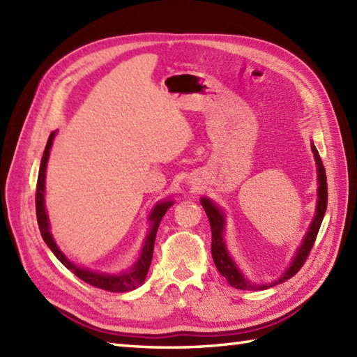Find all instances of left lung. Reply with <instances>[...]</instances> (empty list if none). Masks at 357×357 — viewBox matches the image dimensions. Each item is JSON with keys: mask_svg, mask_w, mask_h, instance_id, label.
I'll use <instances>...</instances> for the list:
<instances>
[{"mask_svg": "<svg viewBox=\"0 0 357 357\" xmlns=\"http://www.w3.org/2000/svg\"><path fill=\"white\" fill-rule=\"evenodd\" d=\"M313 153H314V159L317 164V181H319V188H317V207H316V216L313 219L312 225H310V230L307 233V236L302 242V245L299 247L298 253H296V257L293 259L290 268H288L284 276L275 280L268 285H255L252 282L242 276V273L238 270L236 265H234L233 259L230 257L229 252H227L224 239H222V233H224V215L222 211L219 210L213 202L208 201L207 198H202L201 204L206 213L208 216L210 221V229H211V256H213V261L216 268L219 270V273L229 280V284L234 288H239V290H265V288L275 287L278 284H282L284 280L293 278L296 273H298L302 265L305 264L307 257L312 252V248L314 245V241L317 236V231L321 229L322 219L325 215V210H327V202H328V188H327V174H325V167L322 164V159L319 156V151L314 146H312Z\"/></svg>", "mask_w": 357, "mask_h": 357, "instance_id": "left-lung-1", "label": "left lung"}]
</instances>
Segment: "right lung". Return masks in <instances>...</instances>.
I'll return each instance as SVG.
<instances>
[{
    "label": "right lung",
    "instance_id": "add662e5",
    "mask_svg": "<svg viewBox=\"0 0 357 357\" xmlns=\"http://www.w3.org/2000/svg\"><path fill=\"white\" fill-rule=\"evenodd\" d=\"M53 136H55V132L50 133L49 141H47V144H45V150L43 153L41 165H40V173H38V181H36V198H35L36 219H38V225H40V231H41V236H43L44 242L50 247L53 255H55L58 259L61 261L64 267L69 268L73 275L78 276L81 280H84L86 284L93 285L96 288H101V290H105V291H113V293H124V291L135 290L136 287H139L144 282V279H146V276H147L150 264H151V257H153V245H155L158 227H159V222H161L162 216L165 215V211L169 210V207L172 206V202L170 201L159 202L158 206L153 208V211L150 213L151 230L149 233L146 244H144L141 257L127 273H123V275H102V273H95L92 270L77 267V265L67 259V257L61 253V250L56 247L55 241H53L52 233L49 230L47 213H45V207H44L45 167H47V159H49V153H50Z\"/></svg>",
    "mask_w": 357,
    "mask_h": 357
}]
</instances>
